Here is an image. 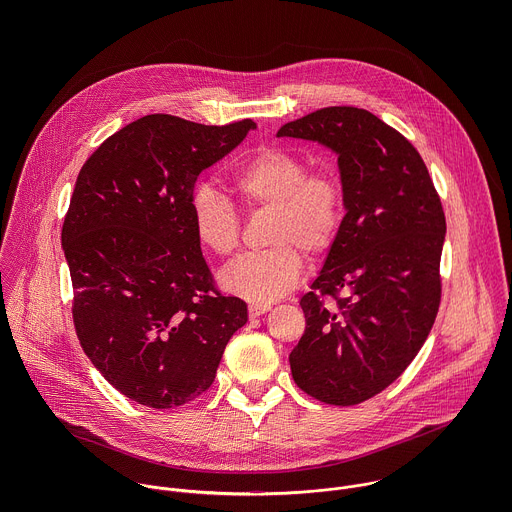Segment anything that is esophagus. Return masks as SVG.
Listing matches in <instances>:
<instances>
[{"label":"esophagus","instance_id":"esophagus-1","mask_svg":"<svg viewBox=\"0 0 512 512\" xmlns=\"http://www.w3.org/2000/svg\"><path fill=\"white\" fill-rule=\"evenodd\" d=\"M269 310H271V306H259V304H253V306H249V316H251V318H259V316L267 314Z\"/></svg>","mask_w":512,"mask_h":512}]
</instances>
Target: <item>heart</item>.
Masks as SVG:
<instances>
[{"instance_id":"1","label":"heart","mask_w":512,"mask_h":512,"mask_svg":"<svg viewBox=\"0 0 512 512\" xmlns=\"http://www.w3.org/2000/svg\"><path fill=\"white\" fill-rule=\"evenodd\" d=\"M247 210L273 208L263 253H247L221 271L229 294L267 306L294 289L304 273L300 248L310 259L334 245L344 214L338 176L330 168H308V160L285 145H265L233 176ZM192 231L214 255H231L241 241V216L229 198L200 186L190 198Z\"/></svg>"}]
</instances>
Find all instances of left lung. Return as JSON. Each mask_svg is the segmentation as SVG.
<instances>
[{"label": "left lung", "mask_w": 512, "mask_h": 512, "mask_svg": "<svg viewBox=\"0 0 512 512\" xmlns=\"http://www.w3.org/2000/svg\"><path fill=\"white\" fill-rule=\"evenodd\" d=\"M277 137L312 139L338 154L346 208L300 300L306 332L289 354L291 375L322 403L356 405L401 377L435 322L442 200L413 143L371 111L324 107L285 123Z\"/></svg>", "instance_id": "8db88e82"}]
</instances>
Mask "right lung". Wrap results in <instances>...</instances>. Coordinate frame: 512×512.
Segmentation results:
<instances>
[{"instance_id": "1", "label": "right lung", "mask_w": 512, "mask_h": 512, "mask_svg": "<svg viewBox=\"0 0 512 512\" xmlns=\"http://www.w3.org/2000/svg\"><path fill=\"white\" fill-rule=\"evenodd\" d=\"M145 115L91 154L62 225L72 320L95 369L131 401L170 409L214 381L247 304L223 296L192 231L198 174L255 129Z\"/></svg>"}]
</instances>
